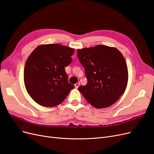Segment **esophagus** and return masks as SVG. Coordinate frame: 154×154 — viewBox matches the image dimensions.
<instances>
[{"instance_id": "1", "label": "esophagus", "mask_w": 154, "mask_h": 154, "mask_svg": "<svg viewBox=\"0 0 154 154\" xmlns=\"http://www.w3.org/2000/svg\"><path fill=\"white\" fill-rule=\"evenodd\" d=\"M79 85H80V83H76V84L75 85V87H76V88H78L79 87Z\"/></svg>"}]
</instances>
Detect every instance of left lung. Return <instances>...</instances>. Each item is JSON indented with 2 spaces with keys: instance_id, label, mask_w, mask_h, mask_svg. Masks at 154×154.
<instances>
[{
  "instance_id": "obj_1",
  "label": "left lung",
  "mask_w": 154,
  "mask_h": 154,
  "mask_svg": "<svg viewBox=\"0 0 154 154\" xmlns=\"http://www.w3.org/2000/svg\"><path fill=\"white\" fill-rule=\"evenodd\" d=\"M78 59L85 69L87 83L78 87L83 97L97 109L115 103L128 82L126 61L113 47L97 45L77 50Z\"/></svg>"
}]
</instances>
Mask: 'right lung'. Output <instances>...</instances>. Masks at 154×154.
Instances as JSON below:
<instances>
[{"instance_id":"1","label":"right lung","mask_w":154,"mask_h":154,"mask_svg":"<svg viewBox=\"0 0 154 154\" xmlns=\"http://www.w3.org/2000/svg\"><path fill=\"white\" fill-rule=\"evenodd\" d=\"M75 49L59 44L39 45L32 52L24 67L26 91L35 102L54 107L64 100L74 85L68 82L65 67L70 64Z\"/></svg>"}]
</instances>
